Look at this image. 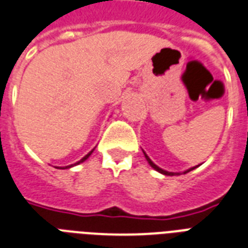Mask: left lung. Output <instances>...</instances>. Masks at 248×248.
Wrapping results in <instances>:
<instances>
[{
	"label": "left lung",
	"instance_id": "1",
	"mask_svg": "<svg viewBox=\"0 0 248 248\" xmlns=\"http://www.w3.org/2000/svg\"><path fill=\"white\" fill-rule=\"evenodd\" d=\"M143 154H145V158H146V160H147V162H149V164H150V166L153 167V168H154L155 170H158V172H160V173L166 174V176H174V174H181V173H173V172H167V170H162V168H159V167L156 166V164H154V163L151 162V159L149 158V156H147V154H146L145 151H143ZM197 167H198V166H197ZM197 167H193V168H190V170H185V172H184V174H185V173H187V172H190V170H195V168H197Z\"/></svg>",
	"mask_w": 248,
	"mask_h": 248
}]
</instances>
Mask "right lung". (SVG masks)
<instances>
[{"mask_svg": "<svg viewBox=\"0 0 248 248\" xmlns=\"http://www.w3.org/2000/svg\"><path fill=\"white\" fill-rule=\"evenodd\" d=\"M93 150H94V149H93ZM93 150L90 151L89 154H86V155H85V156H84V158H82V159H81V160H78V163H75V164H71V166H67V167H66V168H71V167H74V166H78V164H80V163H82V162H85L86 159L89 158L90 155H92V153H93ZM61 170H62V168H61Z\"/></svg>", "mask_w": 248, "mask_h": 248, "instance_id": "obj_1", "label": "right lung"}]
</instances>
